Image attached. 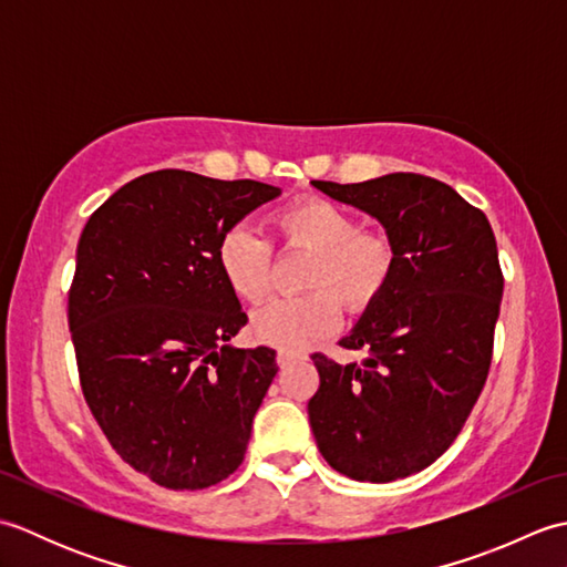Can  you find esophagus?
I'll list each match as a JSON object with an SVG mask.
<instances>
[{
    "mask_svg": "<svg viewBox=\"0 0 567 567\" xmlns=\"http://www.w3.org/2000/svg\"><path fill=\"white\" fill-rule=\"evenodd\" d=\"M299 355L297 353H292V351H277V365L280 368H287L290 363H295Z\"/></svg>",
    "mask_w": 567,
    "mask_h": 567,
    "instance_id": "34e87169",
    "label": "esophagus"
}]
</instances>
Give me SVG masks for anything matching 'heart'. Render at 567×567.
Wrapping results in <instances>:
<instances>
[{
    "label": "heart",
    "instance_id": "heart-1",
    "mask_svg": "<svg viewBox=\"0 0 567 567\" xmlns=\"http://www.w3.org/2000/svg\"><path fill=\"white\" fill-rule=\"evenodd\" d=\"M272 228L285 246L311 250L305 287L311 292L275 299L252 317L260 343L302 351L333 331L339 303L365 311L392 280L396 250L380 231L360 228L355 216L329 199H299L272 214ZM216 262L226 285L244 302L258 305L270 292L272 246L268 238L238 224L226 228L216 246Z\"/></svg>",
    "mask_w": 567,
    "mask_h": 567
}]
</instances>
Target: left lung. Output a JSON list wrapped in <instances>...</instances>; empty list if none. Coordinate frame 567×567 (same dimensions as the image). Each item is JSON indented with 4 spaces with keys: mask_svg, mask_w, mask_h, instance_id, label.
<instances>
[{
    "mask_svg": "<svg viewBox=\"0 0 567 567\" xmlns=\"http://www.w3.org/2000/svg\"><path fill=\"white\" fill-rule=\"evenodd\" d=\"M311 185L375 216L396 250L388 290L341 339L370 355H311L319 390L307 404L323 461L392 483L449 451L485 388L504 290L497 240L483 212L426 175Z\"/></svg>",
    "mask_w": 567,
    "mask_h": 567,
    "instance_id": "1",
    "label": "left lung"
}]
</instances>
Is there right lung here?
<instances>
[{"instance_id":"1","label":"right lung","mask_w":567,"mask_h":567,"mask_svg":"<svg viewBox=\"0 0 567 567\" xmlns=\"http://www.w3.org/2000/svg\"><path fill=\"white\" fill-rule=\"evenodd\" d=\"M280 195L256 179L155 171L84 224L68 295L84 402L112 449L167 489H204L244 463L277 372L272 348H234L246 311L216 246Z\"/></svg>"}]
</instances>
